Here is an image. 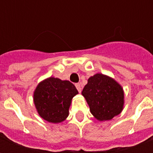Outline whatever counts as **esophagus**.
<instances>
[{"instance_id": "esophagus-1", "label": "esophagus", "mask_w": 153, "mask_h": 153, "mask_svg": "<svg viewBox=\"0 0 153 153\" xmlns=\"http://www.w3.org/2000/svg\"><path fill=\"white\" fill-rule=\"evenodd\" d=\"M75 87H76L77 90L79 91V93H81V89H82V88H81V85H80L79 83H76V84H75Z\"/></svg>"}]
</instances>
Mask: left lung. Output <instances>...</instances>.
<instances>
[{
    "instance_id": "1",
    "label": "left lung",
    "mask_w": 153,
    "mask_h": 153,
    "mask_svg": "<svg viewBox=\"0 0 153 153\" xmlns=\"http://www.w3.org/2000/svg\"><path fill=\"white\" fill-rule=\"evenodd\" d=\"M90 111L99 120H108L121 112L124 92L115 80L97 74L90 77L82 92Z\"/></svg>"
}]
</instances>
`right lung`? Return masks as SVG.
<instances>
[{
  "label": "right lung",
  "instance_id": "right-lung-1",
  "mask_svg": "<svg viewBox=\"0 0 153 153\" xmlns=\"http://www.w3.org/2000/svg\"><path fill=\"white\" fill-rule=\"evenodd\" d=\"M77 93L76 88L70 81L51 77L41 82L35 90V106L45 120L60 123L69 115L71 100Z\"/></svg>",
  "mask_w": 153,
  "mask_h": 153
}]
</instances>
